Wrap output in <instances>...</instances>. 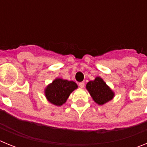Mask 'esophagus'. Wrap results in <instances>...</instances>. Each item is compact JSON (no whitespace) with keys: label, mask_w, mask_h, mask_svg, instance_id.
<instances>
[{"label":"esophagus","mask_w":147,"mask_h":147,"mask_svg":"<svg viewBox=\"0 0 147 147\" xmlns=\"http://www.w3.org/2000/svg\"><path fill=\"white\" fill-rule=\"evenodd\" d=\"M79 86H80L81 88H83L84 87H85V82H80V83H79Z\"/></svg>","instance_id":"esophagus-1"}]
</instances>
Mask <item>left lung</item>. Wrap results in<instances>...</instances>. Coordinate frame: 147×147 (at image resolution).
Masks as SVG:
<instances>
[{
	"mask_svg": "<svg viewBox=\"0 0 147 147\" xmlns=\"http://www.w3.org/2000/svg\"><path fill=\"white\" fill-rule=\"evenodd\" d=\"M86 89L92 98L98 105H103L110 102L115 96V93L100 76L87 83Z\"/></svg>",
	"mask_w": 147,
	"mask_h": 147,
	"instance_id": "obj_1",
	"label": "left lung"
}]
</instances>
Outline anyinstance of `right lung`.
I'll return each mask as SVG.
<instances>
[{
    "label": "right lung",
    "mask_w": 147,
    "mask_h": 147,
    "mask_svg": "<svg viewBox=\"0 0 147 147\" xmlns=\"http://www.w3.org/2000/svg\"><path fill=\"white\" fill-rule=\"evenodd\" d=\"M77 88L74 82L57 78L45 88L44 93L49 102L56 106H62L65 103L70 94Z\"/></svg>",
    "instance_id": "right-lung-1"
}]
</instances>
